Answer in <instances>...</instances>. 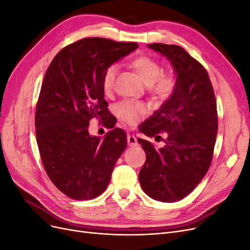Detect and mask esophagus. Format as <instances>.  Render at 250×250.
I'll use <instances>...</instances> for the list:
<instances>
[{"label": "esophagus", "mask_w": 250, "mask_h": 250, "mask_svg": "<svg viewBox=\"0 0 250 250\" xmlns=\"http://www.w3.org/2000/svg\"><path fill=\"white\" fill-rule=\"evenodd\" d=\"M126 140H127L128 146H134V145L137 144V139L135 138V136L132 135V134H128V135H127Z\"/></svg>", "instance_id": "obj_1"}]
</instances>
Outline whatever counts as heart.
Returning a JSON list of instances; mask_svg holds the SVG:
<instances>
[{"label": "heart", "instance_id": "b5f03b06", "mask_svg": "<svg viewBox=\"0 0 250 250\" xmlns=\"http://www.w3.org/2000/svg\"><path fill=\"white\" fill-rule=\"evenodd\" d=\"M131 67L139 74L148 89L154 96L161 99L169 98L176 87V80L171 73L162 74V68L158 62L148 57H139L134 59ZM118 73L116 64L109 66L103 75L102 85L108 94L113 89L114 82ZM146 106L139 102L125 101L116 106V113L119 118L127 125H135L145 113Z\"/></svg>", "mask_w": 250, "mask_h": 250}]
</instances>
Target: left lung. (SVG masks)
I'll use <instances>...</instances> for the list:
<instances>
[{
	"label": "left lung",
	"instance_id": "left-lung-1",
	"mask_svg": "<svg viewBox=\"0 0 250 250\" xmlns=\"http://www.w3.org/2000/svg\"><path fill=\"white\" fill-rule=\"evenodd\" d=\"M147 47L171 62L176 87L139 130L148 137L168 133L160 149L138 139L146 153L139 181L151 199L173 203L189 195L210 167L218 128L216 100L207 71L182 47L163 43Z\"/></svg>",
	"mask_w": 250,
	"mask_h": 250
}]
</instances>
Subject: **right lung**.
I'll return each mask as SVG.
<instances>
[{"mask_svg":"<svg viewBox=\"0 0 250 250\" xmlns=\"http://www.w3.org/2000/svg\"><path fill=\"white\" fill-rule=\"evenodd\" d=\"M137 48V43L84 38L62 48L46 71L36 107L37 143L48 177L73 200L103 193L126 148L122 128L101 139L89 135L88 125L108 113L102 85L106 69Z\"/></svg>","mask_w":250,"mask_h":250,"instance_id":"obj_1","label":"right lung"}]
</instances>
